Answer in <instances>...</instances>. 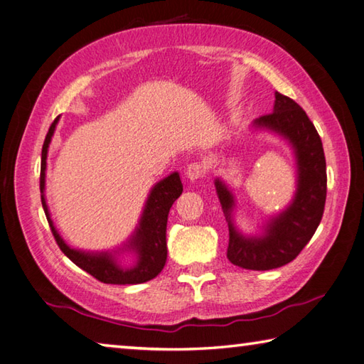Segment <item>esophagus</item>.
<instances>
[{
    "mask_svg": "<svg viewBox=\"0 0 364 364\" xmlns=\"http://www.w3.org/2000/svg\"><path fill=\"white\" fill-rule=\"evenodd\" d=\"M205 175V165L200 162H193L188 165L186 168V178L191 181H197L199 178H202Z\"/></svg>",
    "mask_w": 364,
    "mask_h": 364,
    "instance_id": "esophagus-1",
    "label": "esophagus"
}]
</instances>
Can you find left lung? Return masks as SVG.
Returning <instances> with one entry per match:
<instances>
[{"mask_svg": "<svg viewBox=\"0 0 364 364\" xmlns=\"http://www.w3.org/2000/svg\"><path fill=\"white\" fill-rule=\"evenodd\" d=\"M253 125L274 132L291 144L297 164L293 202L270 218L262 235L247 237L237 230L232 220V193L221 180H215V188L229 226L228 259L242 269L270 270L291 262L318 228L326 202V161L315 125L287 95L275 92L274 111L257 117Z\"/></svg>", "mask_w": 364, "mask_h": 364, "instance_id": "obj_1", "label": "left lung"}]
</instances>
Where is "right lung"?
Wrapping results in <instances>:
<instances>
[{
  "mask_svg": "<svg viewBox=\"0 0 364 364\" xmlns=\"http://www.w3.org/2000/svg\"><path fill=\"white\" fill-rule=\"evenodd\" d=\"M58 119H60V116L55 117V121L49 127L48 135H46L41 153V176H39L43 208L57 245L60 247L63 255L70 257L77 267H81L85 272L103 283H111V285H136V283L153 280L154 277L161 274V270L165 266V261H167V240H165V232H167V220L171 205H173V202L183 193L180 175H178V171H173V173L154 184V188L151 189L148 200L144 203L140 223H138L130 240L122 247V251H132V253L136 255V262L134 267H122L117 262L116 255L119 251H116V253H109V251L89 253V251L71 248L65 243L60 234L57 232L54 223L50 220V213L44 197L46 159H48L49 144L52 135L55 132Z\"/></svg>",
  "mask_w": 364,
  "mask_h": 364,
  "instance_id": "obj_1",
  "label": "right lung"
}]
</instances>
